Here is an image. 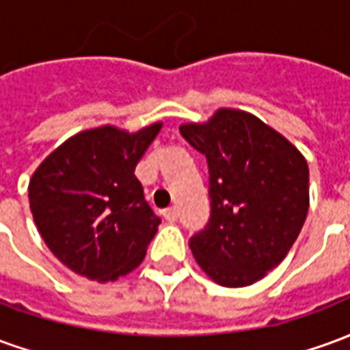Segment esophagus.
Instances as JSON below:
<instances>
[{
    "label": "esophagus",
    "instance_id": "1",
    "mask_svg": "<svg viewBox=\"0 0 350 350\" xmlns=\"http://www.w3.org/2000/svg\"><path fill=\"white\" fill-rule=\"evenodd\" d=\"M163 215H165V219L170 221V223H174L178 219V210H176L174 206L172 208H167V210H163Z\"/></svg>",
    "mask_w": 350,
    "mask_h": 350
}]
</instances>
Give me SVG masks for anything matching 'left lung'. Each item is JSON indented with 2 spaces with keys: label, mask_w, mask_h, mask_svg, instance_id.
<instances>
[{
  "label": "left lung",
  "mask_w": 350,
  "mask_h": 350,
  "mask_svg": "<svg viewBox=\"0 0 350 350\" xmlns=\"http://www.w3.org/2000/svg\"><path fill=\"white\" fill-rule=\"evenodd\" d=\"M182 137L206 155L210 219L189 240L198 266L223 286H247L273 270L300 234L309 168L283 135L253 114L221 108Z\"/></svg>",
  "instance_id": "1"
}]
</instances>
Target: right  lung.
Listing matches in <instances>:
<instances>
[{
  "label": "right lung",
  "instance_id": "1",
  "mask_svg": "<svg viewBox=\"0 0 350 350\" xmlns=\"http://www.w3.org/2000/svg\"><path fill=\"white\" fill-rule=\"evenodd\" d=\"M163 123L127 133L82 131L42 161L29 180V208L49 250L69 270L114 281L135 270L161 219L135 176Z\"/></svg>",
  "mask_w": 350,
  "mask_h": 350
}]
</instances>
